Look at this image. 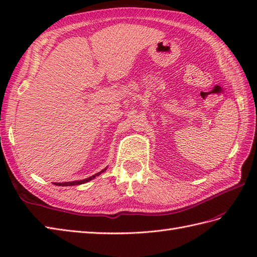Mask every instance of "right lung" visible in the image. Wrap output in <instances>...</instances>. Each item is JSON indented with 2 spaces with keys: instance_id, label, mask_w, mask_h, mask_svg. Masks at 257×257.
Returning a JSON list of instances; mask_svg holds the SVG:
<instances>
[{
  "instance_id": "1",
  "label": "right lung",
  "mask_w": 257,
  "mask_h": 257,
  "mask_svg": "<svg viewBox=\"0 0 257 257\" xmlns=\"http://www.w3.org/2000/svg\"><path fill=\"white\" fill-rule=\"evenodd\" d=\"M106 170V169H105ZM105 170H102V171H100V172H98V173H96L95 176H91V177H89V178H87V179H85V180H79V181H72V182H63V183H54V184H56V185H58V187H68V185H78V184H83V183H86V182H88V181H90V180H92L94 179L95 177H98L99 176V174L101 173V172H103Z\"/></svg>"
}]
</instances>
